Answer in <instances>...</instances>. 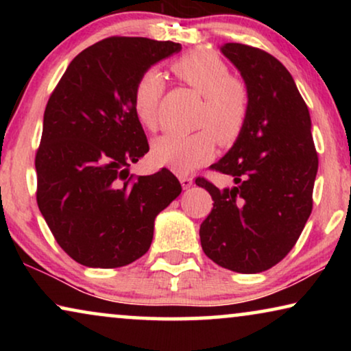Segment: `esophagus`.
Returning a JSON list of instances; mask_svg holds the SVG:
<instances>
[{
	"mask_svg": "<svg viewBox=\"0 0 351 351\" xmlns=\"http://www.w3.org/2000/svg\"><path fill=\"white\" fill-rule=\"evenodd\" d=\"M179 180H180V184H182V186H184L185 190L190 189V186L193 185V177H189V176L180 174V176H179Z\"/></svg>",
	"mask_w": 351,
	"mask_h": 351,
	"instance_id": "34e87169",
	"label": "esophagus"
}]
</instances>
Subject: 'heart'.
<instances>
[{"label":"heart","instance_id":"obj_1","mask_svg":"<svg viewBox=\"0 0 351 351\" xmlns=\"http://www.w3.org/2000/svg\"><path fill=\"white\" fill-rule=\"evenodd\" d=\"M172 71L203 95L198 126L204 128L190 134H162L153 141L152 155L160 165L184 174L214 156L217 138L228 145L239 137L247 121L249 93L241 80L230 76L227 64L213 51L186 52L172 64ZM165 88V78L158 69L143 71L134 86V112L148 129L156 126L158 105Z\"/></svg>","mask_w":351,"mask_h":351}]
</instances>
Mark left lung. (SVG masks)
<instances>
[{"label":"left lung","mask_w":351,"mask_h":351,"mask_svg":"<svg viewBox=\"0 0 351 351\" xmlns=\"http://www.w3.org/2000/svg\"><path fill=\"white\" fill-rule=\"evenodd\" d=\"M220 51L243 76L249 114L233 147L210 166L233 186L195 180L214 199L199 227L201 247L220 267L261 273L287 256L310 217L318 155L308 107L286 66L239 43Z\"/></svg>","instance_id":"8db88e82"}]
</instances>
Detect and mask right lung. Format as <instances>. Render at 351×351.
<instances>
[{
	"label": "right lung",
	"instance_id": "add662e5",
	"mask_svg": "<svg viewBox=\"0 0 351 351\" xmlns=\"http://www.w3.org/2000/svg\"><path fill=\"white\" fill-rule=\"evenodd\" d=\"M182 46L112 36L80 52L51 94L36 152V201L59 246L81 265L124 267L150 249L156 215L182 186L162 167L129 176L148 152L132 107L143 71Z\"/></svg>",
	"mask_w": 351,
	"mask_h": 351
}]
</instances>
